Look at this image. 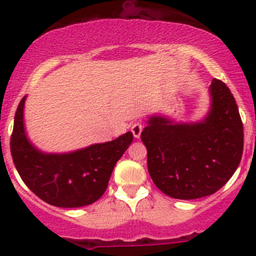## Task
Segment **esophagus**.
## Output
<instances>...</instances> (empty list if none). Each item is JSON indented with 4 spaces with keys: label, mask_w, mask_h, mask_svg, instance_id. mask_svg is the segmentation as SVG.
Segmentation results:
<instances>
[{
    "label": "esophagus",
    "mask_w": 256,
    "mask_h": 256,
    "mask_svg": "<svg viewBox=\"0 0 256 256\" xmlns=\"http://www.w3.org/2000/svg\"><path fill=\"white\" fill-rule=\"evenodd\" d=\"M142 130H144V126H142L140 122H136V123H133L132 126H130V130H132L134 138H140V137H141Z\"/></svg>",
    "instance_id": "esophagus-1"
}]
</instances>
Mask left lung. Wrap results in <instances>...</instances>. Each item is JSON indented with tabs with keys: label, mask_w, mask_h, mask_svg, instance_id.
<instances>
[{
	"label": "left lung",
	"mask_w": 256,
	"mask_h": 256,
	"mask_svg": "<svg viewBox=\"0 0 256 256\" xmlns=\"http://www.w3.org/2000/svg\"><path fill=\"white\" fill-rule=\"evenodd\" d=\"M210 110L196 123H174L154 115L141 133L148 168L165 195L194 200L212 195L234 176L244 150V126L230 88L219 79L209 87Z\"/></svg>",
	"instance_id": "1"
}]
</instances>
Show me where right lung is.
Wrapping results in <instances>:
<instances>
[{"label":"right lung","mask_w":256,"mask_h":256,"mask_svg":"<svg viewBox=\"0 0 256 256\" xmlns=\"http://www.w3.org/2000/svg\"><path fill=\"white\" fill-rule=\"evenodd\" d=\"M22 97L15 112L10 148L14 164L28 188L58 208H80L94 204L106 191L116 162L133 141L126 132L116 140L66 154L38 150L26 134Z\"/></svg>","instance_id":"right-lung-1"}]
</instances>
